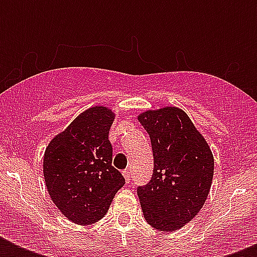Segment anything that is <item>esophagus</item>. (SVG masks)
I'll return each mask as SVG.
<instances>
[{
    "mask_svg": "<svg viewBox=\"0 0 257 257\" xmlns=\"http://www.w3.org/2000/svg\"><path fill=\"white\" fill-rule=\"evenodd\" d=\"M122 176L125 177V181H126V183H129V181H131V172H129L128 169L122 171Z\"/></svg>",
    "mask_w": 257,
    "mask_h": 257,
    "instance_id": "34e87169",
    "label": "esophagus"
}]
</instances>
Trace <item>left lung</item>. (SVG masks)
Masks as SVG:
<instances>
[{
  "label": "left lung",
  "mask_w": 257,
  "mask_h": 257,
  "mask_svg": "<svg viewBox=\"0 0 257 257\" xmlns=\"http://www.w3.org/2000/svg\"><path fill=\"white\" fill-rule=\"evenodd\" d=\"M137 118L149 133L155 159L151 181L137 188L141 209L153 228L177 231L199 213L209 195L213 155L183 109L164 106Z\"/></svg>",
  "instance_id": "1"
}]
</instances>
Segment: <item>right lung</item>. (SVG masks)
Listing matches in <instances>:
<instances>
[{
  "label": "right lung",
  "instance_id": "add662e5",
  "mask_svg": "<svg viewBox=\"0 0 257 257\" xmlns=\"http://www.w3.org/2000/svg\"><path fill=\"white\" fill-rule=\"evenodd\" d=\"M114 112L96 105L53 137L44 155V179L52 201L66 219L88 225L102 219L125 184L112 167L109 129Z\"/></svg>",
  "mask_w": 257,
  "mask_h": 257
}]
</instances>
